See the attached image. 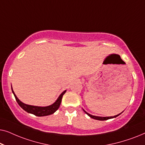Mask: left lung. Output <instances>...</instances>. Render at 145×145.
Masks as SVG:
<instances>
[{"label":"left lung","mask_w":145,"mask_h":145,"mask_svg":"<svg viewBox=\"0 0 145 145\" xmlns=\"http://www.w3.org/2000/svg\"><path fill=\"white\" fill-rule=\"evenodd\" d=\"M83 111L86 113V114L88 115V116H90L91 118H93L94 119V120H100V121H104V120H109V119H112V118H116V117H118V116H120V115L121 114H118V115H116V116H112V117H98V116H92V115H91L90 114H88V113H87L86 111L84 110H83Z\"/></svg>","instance_id":"1"}]
</instances>
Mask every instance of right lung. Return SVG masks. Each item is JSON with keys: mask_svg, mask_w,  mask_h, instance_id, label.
<instances>
[{"mask_svg": "<svg viewBox=\"0 0 145 145\" xmlns=\"http://www.w3.org/2000/svg\"><path fill=\"white\" fill-rule=\"evenodd\" d=\"M12 91L14 96L16 100L18 102V104H19V106L23 109L24 110H25V112L29 114H32L36 116L41 117V116H49V115L53 114V113H55L56 111L58 110L59 106H60L61 100H62L63 96L65 94V93L66 92L67 90H65L64 92L61 93L60 96H59V98H57V100L55 101V102L53 103V104L50 105L49 106H45V107H40V106H31V105H27L25 104H24L23 102H22L18 98H17V96H16L12 88Z\"/></svg>", "mask_w": 145, "mask_h": 145, "instance_id": "1", "label": "right lung"}]
</instances>
